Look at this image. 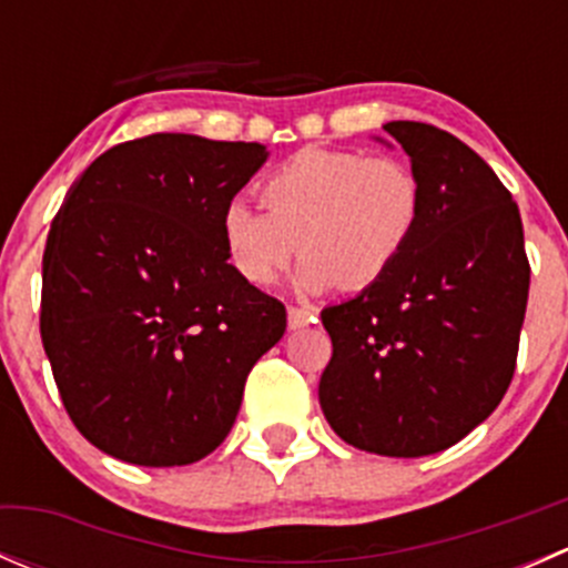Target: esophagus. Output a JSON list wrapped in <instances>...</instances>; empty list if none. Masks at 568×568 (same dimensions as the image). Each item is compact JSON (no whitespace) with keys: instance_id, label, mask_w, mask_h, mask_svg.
<instances>
[{"instance_id":"obj_1","label":"esophagus","mask_w":568,"mask_h":568,"mask_svg":"<svg viewBox=\"0 0 568 568\" xmlns=\"http://www.w3.org/2000/svg\"><path fill=\"white\" fill-rule=\"evenodd\" d=\"M318 316L311 307H288V326L291 329H305V326L316 324Z\"/></svg>"}]
</instances>
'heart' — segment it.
Returning a JSON list of instances; mask_svg holds the SVG:
<instances>
[{"label": "heart", "mask_w": 568, "mask_h": 568, "mask_svg": "<svg viewBox=\"0 0 568 568\" xmlns=\"http://www.w3.org/2000/svg\"><path fill=\"white\" fill-rule=\"evenodd\" d=\"M263 203L233 197L222 211V239L236 272L274 285L302 252L307 291L379 283L415 239L423 183L409 164L341 148H302L263 178Z\"/></svg>", "instance_id": "heart-1"}]
</instances>
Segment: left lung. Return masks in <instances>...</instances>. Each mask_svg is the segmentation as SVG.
I'll return each mask as SVG.
<instances>
[{
    "mask_svg": "<svg viewBox=\"0 0 568 568\" xmlns=\"http://www.w3.org/2000/svg\"><path fill=\"white\" fill-rule=\"evenodd\" d=\"M385 131L423 183L420 227L379 283L321 311L332 359L318 400L343 443L417 459L467 437L506 395L530 263L517 203L473 148L415 120Z\"/></svg>",
    "mask_w": 568,
    "mask_h": 568,
    "instance_id": "obj_1",
    "label": "left lung"
}]
</instances>
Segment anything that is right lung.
<instances>
[{
  "label": "right lung",
  "mask_w": 568,
  "mask_h": 568,
  "mask_svg": "<svg viewBox=\"0 0 568 568\" xmlns=\"http://www.w3.org/2000/svg\"><path fill=\"white\" fill-rule=\"evenodd\" d=\"M257 142L151 134L101 153L68 189L43 252L40 337L88 443L181 467L220 448L285 305L250 285L222 211L266 162Z\"/></svg>",
  "instance_id": "add662e5"
}]
</instances>
